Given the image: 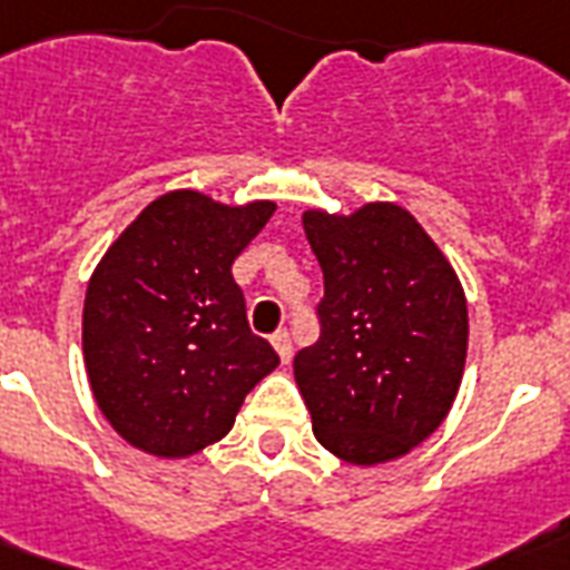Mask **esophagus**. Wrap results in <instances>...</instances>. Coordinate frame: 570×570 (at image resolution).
Here are the masks:
<instances>
[{"instance_id":"esophagus-1","label":"esophagus","mask_w":570,"mask_h":570,"mask_svg":"<svg viewBox=\"0 0 570 570\" xmlns=\"http://www.w3.org/2000/svg\"><path fill=\"white\" fill-rule=\"evenodd\" d=\"M273 347H276V354H279L282 363H288L291 360V335L285 333V330H276V333L271 335Z\"/></svg>"}]
</instances>
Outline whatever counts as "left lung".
Instances as JSON below:
<instances>
[{
  "label": "left lung",
  "instance_id": "8db88e82",
  "mask_svg": "<svg viewBox=\"0 0 570 570\" xmlns=\"http://www.w3.org/2000/svg\"><path fill=\"white\" fill-rule=\"evenodd\" d=\"M324 271L321 338L294 381L326 452L356 466L404 458L443 425L466 365L464 285L416 216L395 202L306 210Z\"/></svg>",
  "mask_w": 570,
  "mask_h": 570
}]
</instances>
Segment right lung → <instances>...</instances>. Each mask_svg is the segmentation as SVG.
Instances as JSON below:
<instances>
[{
  "label": "right lung",
  "mask_w": 570,
  "mask_h": 570,
  "mask_svg": "<svg viewBox=\"0 0 570 570\" xmlns=\"http://www.w3.org/2000/svg\"><path fill=\"white\" fill-rule=\"evenodd\" d=\"M276 202L225 205L198 189L154 198L97 262L82 356L106 422L154 458L223 440L279 356L246 321L232 264Z\"/></svg>",
  "instance_id": "obj_1"
}]
</instances>
